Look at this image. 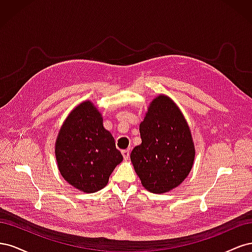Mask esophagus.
Listing matches in <instances>:
<instances>
[{
	"instance_id": "1",
	"label": "esophagus",
	"mask_w": 252,
	"mask_h": 252,
	"mask_svg": "<svg viewBox=\"0 0 252 252\" xmlns=\"http://www.w3.org/2000/svg\"><path fill=\"white\" fill-rule=\"evenodd\" d=\"M122 155H123L124 159H128L129 157H130V149H125L122 151Z\"/></svg>"
}]
</instances>
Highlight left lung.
<instances>
[{
    "instance_id": "obj_1",
    "label": "left lung",
    "mask_w": 252,
    "mask_h": 252,
    "mask_svg": "<svg viewBox=\"0 0 252 252\" xmlns=\"http://www.w3.org/2000/svg\"><path fill=\"white\" fill-rule=\"evenodd\" d=\"M142 144L130 158L148 191L164 193L179 186L192 168L194 146L182 112L168 96L150 104L140 125Z\"/></svg>"
}]
</instances>
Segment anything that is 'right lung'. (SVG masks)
<instances>
[{
  "label": "right lung",
  "mask_w": 252,
  "mask_h": 252,
  "mask_svg": "<svg viewBox=\"0 0 252 252\" xmlns=\"http://www.w3.org/2000/svg\"><path fill=\"white\" fill-rule=\"evenodd\" d=\"M56 157L62 177L89 193L107 185L111 172L123 161L91 102L82 103L66 119L57 139Z\"/></svg>",
  "instance_id": "1"
}]
</instances>
